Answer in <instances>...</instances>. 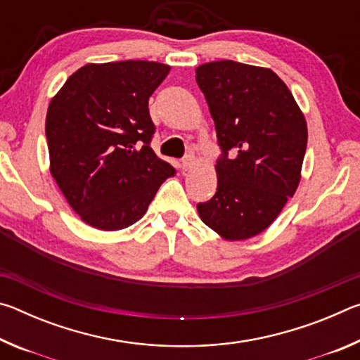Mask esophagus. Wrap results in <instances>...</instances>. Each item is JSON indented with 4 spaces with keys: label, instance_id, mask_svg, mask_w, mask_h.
<instances>
[{
    "label": "esophagus",
    "instance_id": "obj_1",
    "mask_svg": "<svg viewBox=\"0 0 360 360\" xmlns=\"http://www.w3.org/2000/svg\"><path fill=\"white\" fill-rule=\"evenodd\" d=\"M195 167V155L193 154H188L184 158H182V168L188 172V169H192Z\"/></svg>",
    "mask_w": 360,
    "mask_h": 360
}]
</instances>
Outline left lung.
<instances>
[{"instance_id": "1", "label": "left lung", "mask_w": 360, "mask_h": 360, "mask_svg": "<svg viewBox=\"0 0 360 360\" xmlns=\"http://www.w3.org/2000/svg\"><path fill=\"white\" fill-rule=\"evenodd\" d=\"M195 75L222 149L217 192L197 211L224 240L252 238L270 227L300 184L307 120L270 68L219 60L200 65Z\"/></svg>"}]
</instances>
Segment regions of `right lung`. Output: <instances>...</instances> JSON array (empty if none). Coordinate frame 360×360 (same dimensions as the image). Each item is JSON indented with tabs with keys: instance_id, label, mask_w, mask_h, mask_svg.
<instances>
[{
	"instance_id": "obj_1",
	"label": "right lung",
	"mask_w": 360,
	"mask_h": 360,
	"mask_svg": "<svg viewBox=\"0 0 360 360\" xmlns=\"http://www.w3.org/2000/svg\"><path fill=\"white\" fill-rule=\"evenodd\" d=\"M169 70L148 60L89 63L51 100V174L90 227H130L146 214L162 182L176 174L149 146L155 129L148 101Z\"/></svg>"
}]
</instances>
